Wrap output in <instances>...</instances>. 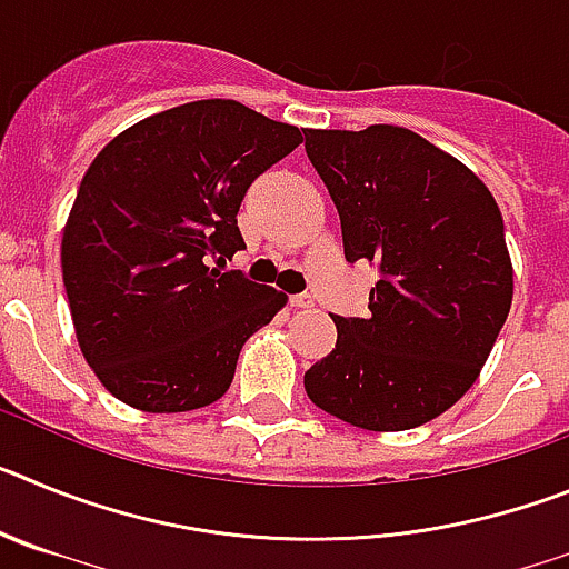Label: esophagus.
Segmentation results:
<instances>
[{"label":"esophagus","instance_id":"esophagus-1","mask_svg":"<svg viewBox=\"0 0 569 569\" xmlns=\"http://www.w3.org/2000/svg\"><path fill=\"white\" fill-rule=\"evenodd\" d=\"M290 305H293V308L308 310V308H313L316 299H313V293H299V296H293V299H290Z\"/></svg>","mask_w":569,"mask_h":569}]
</instances>
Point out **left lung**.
Masks as SVG:
<instances>
[{"label": "left lung", "mask_w": 569, "mask_h": 569, "mask_svg": "<svg viewBox=\"0 0 569 569\" xmlns=\"http://www.w3.org/2000/svg\"><path fill=\"white\" fill-rule=\"evenodd\" d=\"M305 150L341 219L347 261H376L370 316H333L336 350L305 373L325 413L410 430L479 379L512 305L501 210L467 164L396 124L308 130Z\"/></svg>", "instance_id": "left-lung-1"}]
</instances>
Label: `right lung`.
Instances as JSON below:
<instances>
[{"instance_id":"right-lung-1","label":"right lung","mask_w":569,"mask_h":569,"mask_svg":"<svg viewBox=\"0 0 569 569\" xmlns=\"http://www.w3.org/2000/svg\"><path fill=\"white\" fill-rule=\"evenodd\" d=\"M301 130L233 99L153 113L90 162L62 233V279L82 356L144 413H188L228 393L241 345L288 296L219 273L244 248L239 204Z\"/></svg>"}]
</instances>
